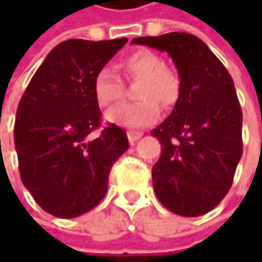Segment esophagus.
<instances>
[{
    "label": "esophagus",
    "mask_w": 262,
    "mask_h": 262,
    "mask_svg": "<svg viewBox=\"0 0 262 262\" xmlns=\"http://www.w3.org/2000/svg\"><path fill=\"white\" fill-rule=\"evenodd\" d=\"M141 133H137V131H128V140H129V143L133 144V143H136L137 140H140L141 138Z\"/></svg>",
    "instance_id": "esophagus-1"
}]
</instances>
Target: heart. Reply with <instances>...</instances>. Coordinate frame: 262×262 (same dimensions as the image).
<instances>
[{
    "label": "heart",
    "mask_w": 262,
    "mask_h": 262,
    "mask_svg": "<svg viewBox=\"0 0 262 262\" xmlns=\"http://www.w3.org/2000/svg\"><path fill=\"white\" fill-rule=\"evenodd\" d=\"M121 70L126 76L140 80L137 87V103H125L111 109L106 121L111 124L140 129L153 125L160 119V105L169 107L175 105L181 93V80L173 70L165 67L160 56L148 49H140L125 56ZM93 95L100 107H107L119 100L122 95L121 84L107 68L100 70L93 81Z\"/></svg>",
    "instance_id": "heart-1"
}]
</instances>
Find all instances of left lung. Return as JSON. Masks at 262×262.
Instances as JSON below:
<instances>
[{"label":"left lung","mask_w":262,"mask_h":262,"mask_svg":"<svg viewBox=\"0 0 262 262\" xmlns=\"http://www.w3.org/2000/svg\"><path fill=\"white\" fill-rule=\"evenodd\" d=\"M131 43L166 52L181 80L173 111L150 131L162 146L151 169L157 198L179 216L206 214L230 189L242 157V111L233 80L194 35L172 32Z\"/></svg>","instance_id":"1"}]
</instances>
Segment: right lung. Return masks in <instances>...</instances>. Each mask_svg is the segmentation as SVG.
Instances as JSON below:
<instances>
[{
	"mask_svg": "<svg viewBox=\"0 0 262 262\" xmlns=\"http://www.w3.org/2000/svg\"><path fill=\"white\" fill-rule=\"evenodd\" d=\"M128 42L70 39L56 45L32 77L14 124L21 182L49 214L73 219L96 207L109 172L128 150L122 128L100 125L93 95L96 74Z\"/></svg>",
	"mask_w": 262,
	"mask_h": 262,
	"instance_id": "right-lung-1",
	"label": "right lung"
}]
</instances>
